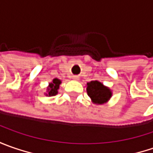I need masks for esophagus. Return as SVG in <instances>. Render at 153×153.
I'll use <instances>...</instances> for the list:
<instances>
[{
	"instance_id": "esophagus-1",
	"label": "esophagus",
	"mask_w": 153,
	"mask_h": 153,
	"mask_svg": "<svg viewBox=\"0 0 153 153\" xmlns=\"http://www.w3.org/2000/svg\"><path fill=\"white\" fill-rule=\"evenodd\" d=\"M71 78L73 80H75V81H78V80H79V76H72Z\"/></svg>"
}]
</instances>
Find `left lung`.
I'll list each match as a JSON object with an SVG mask.
<instances>
[{"label":"left lung","instance_id":"8db88e82","mask_svg":"<svg viewBox=\"0 0 153 153\" xmlns=\"http://www.w3.org/2000/svg\"><path fill=\"white\" fill-rule=\"evenodd\" d=\"M87 93L93 103L102 105L111 99L112 93L108 87L103 85L99 81H91L87 83Z\"/></svg>","mask_w":153,"mask_h":153}]
</instances>
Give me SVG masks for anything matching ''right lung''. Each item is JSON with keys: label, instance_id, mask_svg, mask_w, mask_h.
<instances>
[{"label": "right lung", "instance_id": "right-lung-1", "mask_svg": "<svg viewBox=\"0 0 153 153\" xmlns=\"http://www.w3.org/2000/svg\"><path fill=\"white\" fill-rule=\"evenodd\" d=\"M60 83H61L60 80L58 79V78H54L48 87V94H46V95H48V96H54V95H56L58 94V90L59 88V84Z\"/></svg>", "mask_w": 153, "mask_h": 153}]
</instances>
